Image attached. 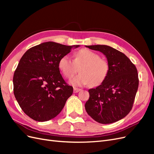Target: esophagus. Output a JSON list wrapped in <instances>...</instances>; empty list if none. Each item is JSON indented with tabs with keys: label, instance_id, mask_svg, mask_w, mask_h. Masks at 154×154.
I'll return each mask as SVG.
<instances>
[{
	"label": "esophagus",
	"instance_id": "1",
	"mask_svg": "<svg viewBox=\"0 0 154 154\" xmlns=\"http://www.w3.org/2000/svg\"><path fill=\"white\" fill-rule=\"evenodd\" d=\"M81 91L80 88H76V87H74V89H73V91H74V93H77V92H78L79 91Z\"/></svg>",
	"mask_w": 154,
	"mask_h": 154
}]
</instances>
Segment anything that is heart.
<instances>
[{
	"mask_svg": "<svg viewBox=\"0 0 154 154\" xmlns=\"http://www.w3.org/2000/svg\"><path fill=\"white\" fill-rule=\"evenodd\" d=\"M74 57V60H72L68 55H65L58 62L59 69L68 79L72 78L80 68V74L71 81L72 85L89 84L91 87H97L105 81L110 71L108 60L88 49L78 51Z\"/></svg>",
	"mask_w": 154,
	"mask_h": 154,
	"instance_id": "heart-1",
	"label": "heart"
}]
</instances>
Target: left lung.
Masks as SVG:
<instances>
[{"mask_svg":"<svg viewBox=\"0 0 154 154\" xmlns=\"http://www.w3.org/2000/svg\"><path fill=\"white\" fill-rule=\"evenodd\" d=\"M103 53L110 64L105 81L88 90L85 105L87 114L96 122L109 124L123 119L132 110L139 85L136 67L123 53L105 45H87Z\"/></svg>","mask_w":154,"mask_h":154,"instance_id":"1","label":"left lung"}]
</instances>
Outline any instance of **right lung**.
<instances>
[{
  "label": "right lung",
  "mask_w": 154,
  "mask_h": 154,
  "mask_svg": "<svg viewBox=\"0 0 154 154\" xmlns=\"http://www.w3.org/2000/svg\"><path fill=\"white\" fill-rule=\"evenodd\" d=\"M72 47L48 42L31 48L20 60L13 75V92L22 110L31 119H53L72 94V87L63 80L58 67L60 58Z\"/></svg>",
  "instance_id": "1"
}]
</instances>
